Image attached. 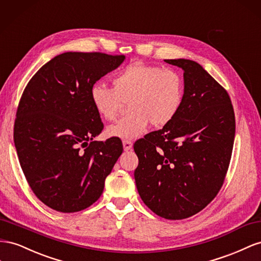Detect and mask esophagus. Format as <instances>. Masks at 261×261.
Returning <instances> with one entry per match:
<instances>
[{"instance_id": "esophagus-1", "label": "esophagus", "mask_w": 261, "mask_h": 261, "mask_svg": "<svg viewBox=\"0 0 261 261\" xmlns=\"http://www.w3.org/2000/svg\"><path fill=\"white\" fill-rule=\"evenodd\" d=\"M122 145H123V150L124 151H130L131 148H132V142H131V141H126V140L122 141Z\"/></svg>"}]
</instances>
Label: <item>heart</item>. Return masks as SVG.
<instances>
[{"mask_svg":"<svg viewBox=\"0 0 261 261\" xmlns=\"http://www.w3.org/2000/svg\"><path fill=\"white\" fill-rule=\"evenodd\" d=\"M185 85L176 70L135 63L116 74L113 87L95 83L89 89L94 109L102 119L114 121L129 103L130 113L107 128L111 138L135 140L143 136L147 126L168 124L179 113Z\"/></svg>","mask_w":261,"mask_h":261,"instance_id":"b5f03b06","label":"heart"}]
</instances>
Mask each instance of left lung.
<instances>
[{
  "instance_id": "8db88e82",
  "label": "left lung",
  "mask_w": 261,
  "mask_h": 261,
  "mask_svg": "<svg viewBox=\"0 0 261 261\" xmlns=\"http://www.w3.org/2000/svg\"><path fill=\"white\" fill-rule=\"evenodd\" d=\"M184 71L179 113L135 143V179L143 202L160 217H192L218 195L229 165L235 115L227 92L199 63L172 59Z\"/></svg>"
}]
</instances>
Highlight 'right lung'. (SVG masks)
I'll return each mask as SVG.
<instances>
[{
  "label": "right lung",
  "mask_w": 261,
  "mask_h": 261,
  "mask_svg": "<svg viewBox=\"0 0 261 261\" xmlns=\"http://www.w3.org/2000/svg\"><path fill=\"white\" fill-rule=\"evenodd\" d=\"M124 56L64 52L29 81L14 124V143L32 190L51 209L84 210L101 196L122 153L120 140L93 139L102 130L89 89Z\"/></svg>",
  "instance_id": "add662e5"
}]
</instances>
